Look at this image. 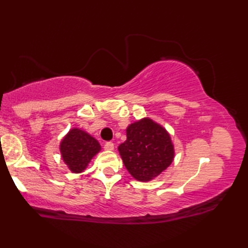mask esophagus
<instances>
[{"label":"esophagus","instance_id":"obj_1","mask_svg":"<svg viewBox=\"0 0 248 248\" xmlns=\"http://www.w3.org/2000/svg\"><path fill=\"white\" fill-rule=\"evenodd\" d=\"M104 149L105 150H108V151H112V150H114V144L113 143H105L104 144Z\"/></svg>","mask_w":248,"mask_h":248}]
</instances>
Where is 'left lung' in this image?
<instances>
[{
  "label": "left lung",
  "mask_w": 248,
  "mask_h": 248,
  "mask_svg": "<svg viewBox=\"0 0 248 248\" xmlns=\"http://www.w3.org/2000/svg\"><path fill=\"white\" fill-rule=\"evenodd\" d=\"M127 140L118 147L130 175L141 182L154 180L170 166L175 148L170 133L161 124L145 117L127 128Z\"/></svg>",
  "instance_id": "1"
}]
</instances>
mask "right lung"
<instances>
[{"instance_id":"add662e5","label":"right lung","mask_w":248,"mask_h":248,"mask_svg":"<svg viewBox=\"0 0 248 248\" xmlns=\"http://www.w3.org/2000/svg\"><path fill=\"white\" fill-rule=\"evenodd\" d=\"M62 159L75 173L83 172L89 162L101 150L99 141L78 128H72L60 145Z\"/></svg>"}]
</instances>
